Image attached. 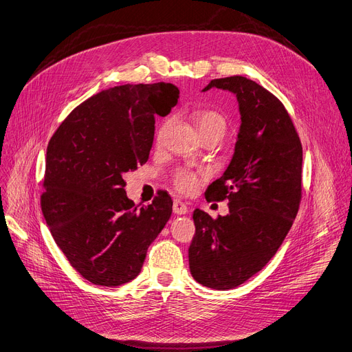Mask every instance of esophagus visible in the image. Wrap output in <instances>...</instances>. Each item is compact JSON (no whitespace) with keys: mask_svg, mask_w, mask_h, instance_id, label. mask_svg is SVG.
Returning a JSON list of instances; mask_svg holds the SVG:
<instances>
[{"mask_svg":"<svg viewBox=\"0 0 352 352\" xmlns=\"http://www.w3.org/2000/svg\"><path fill=\"white\" fill-rule=\"evenodd\" d=\"M173 210L175 214H186V213H188V207L181 200H174Z\"/></svg>","mask_w":352,"mask_h":352,"instance_id":"esophagus-1","label":"esophagus"}]
</instances>
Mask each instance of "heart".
<instances>
[{
	"label": "heart",
	"instance_id": "b5f03b06",
	"mask_svg": "<svg viewBox=\"0 0 352 352\" xmlns=\"http://www.w3.org/2000/svg\"><path fill=\"white\" fill-rule=\"evenodd\" d=\"M192 120L196 123V127L199 130L200 136L209 135V133H219L225 135L226 132V119L222 113L213 109H200L192 113ZM166 130V124L161 126L158 133H156V142L161 143ZM173 184L174 187L181 192H192L196 190L199 184V174L192 171L190 168H179L175 171L173 177Z\"/></svg>",
	"mask_w": 352,
	"mask_h": 352
}]
</instances>
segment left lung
I'll use <instances>...</instances> for the list:
<instances>
[{"mask_svg":"<svg viewBox=\"0 0 352 352\" xmlns=\"http://www.w3.org/2000/svg\"><path fill=\"white\" fill-rule=\"evenodd\" d=\"M212 87L236 94L242 123L228 169L206 190L207 201L228 200L229 214L194 210L188 263L197 283L229 290L261 271L287 236L302 201L303 151L289 111L268 89L241 75L203 91Z\"/></svg>","mask_w":352,"mask_h":352,"instance_id":"obj_1","label":"left lung"}]
</instances>
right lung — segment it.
<instances>
[{"label": "right lung", "instance_id": "1", "mask_svg": "<svg viewBox=\"0 0 352 352\" xmlns=\"http://www.w3.org/2000/svg\"><path fill=\"white\" fill-rule=\"evenodd\" d=\"M178 97L166 82L104 89L75 107L49 140L42 212L69 264L93 284L133 280L171 217L166 191L139 209L123 175L148 161L155 117L166 116Z\"/></svg>", "mask_w": 352, "mask_h": 352}]
</instances>
